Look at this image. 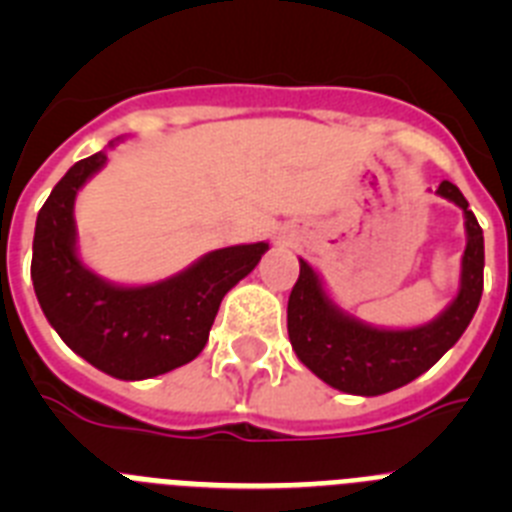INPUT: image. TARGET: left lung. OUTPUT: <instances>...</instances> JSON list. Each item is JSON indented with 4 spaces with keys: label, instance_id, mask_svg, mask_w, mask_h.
Wrapping results in <instances>:
<instances>
[{
    "label": "left lung",
    "instance_id": "obj_1",
    "mask_svg": "<svg viewBox=\"0 0 512 512\" xmlns=\"http://www.w3.org/2000/svg\"><path fill=\"white\" fill-rule=\"evenodd\" d=\"M436 194L464 212L467 248L459 292L431 323L397 330L364 323L330 300L318 271L300 259V279L287 302L289 341L315 377L346 395L377 397L418 379L459 341L477 312L485 284V235L456 184L441 182Z\"/></svg>",
    "mask_w": 512,
    "mask_h": 512
}]
</instances>
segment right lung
<instances>
[{
  "instance_id": "obj_1",
  "label": "right lung",
  "mask_w": 512,
  "mask_h": 512,
  "mask_svg": "<svg viewBox=\"0 0 512 512\" xmlns=\"http://www.w3.org/2000/svg\"><path fill=\"white\" fill-rule=\"evenodd\" d=\"M104 164V151L81 158L53 187L35 220L30 277L63 343L99 372L135 382L200 356L223 297L256 269L269 243L217 248L156 284L107 282L81 264L74 223L76 194Z\"/></svg>"
}]
</instances>
